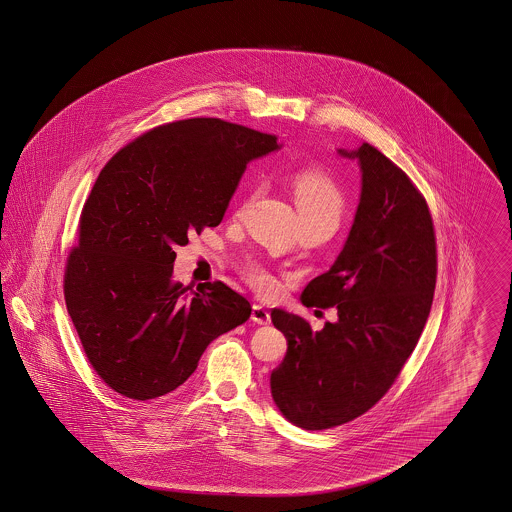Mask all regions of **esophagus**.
I'll return each instance as SVG.
<instances>
[{"mask_svg": "<svg viewBox=\"0 0 512 512\" xmlns=\"http://www.w3.org/2000/svg\"><path fill=\"white\" fill-rule=\"evenodd\" d=\"M251 320L257 322V324H268L270 322V313H268L263 305H253Z\"/></svg>", "mask_w": 512, "mask_h": 512, "instance_id": "1", "label": "esophagus"}]
</instances>
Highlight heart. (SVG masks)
<instances>
[{"instance_id":"1","label":"heart","mask_w":512,"mask_h":512,"mask_svg":"<svg viewBox=\"0 0 512 512\" xmlns=\"http://www.w3.org/2000/svg\"><path fill=\"white\" fill-rule=\"evenodd\" d=\"M292 184L299 219L324 222L336 230L345 209V197L338 184L330 176L318 171H299L293 176ZM249 280L261 292L274 290V278L265 268L251 265Z\"/></svg>"}]
</instances>
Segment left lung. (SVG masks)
<instances>
[{"label":"left lung","instance_id":"left-lung-1","mask_svg":"<svg viewBox=\"0 0 512 512\" xmlns=\"http://www.w3.org/2000/svg\"><path fill=\"white\" fill-rule=\"evenodd\" d=\"M338 153L361 169L357 213L334 265L301 293L307 307H336L338 320L313 332L293 313H270L288 340L270 374L272 401L305 430L345 424L382 399L418 343L436 290L424 197L376 147Z\"/></svg>","mask_w":512,"mask_h":512}]
</instances>
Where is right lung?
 I'll use <instances>...</instances> for the list:
<instances>
[{
  "label": "right lung",
  "mask_w": 512,
  "mask_h": 512,
  "mask_svg": "<svg viewBox=\"0 0 512 512\" xmlns=\"http://www.w3.org/2000/svg\"><path fill=\"white\" fill-rule=\"evenodd\" d=\"M280 147L240 124L188 119L149 130L99 172L65 270V301L111 390L138 401L171 393L211 341L249 318V301L222 282L195 293L174 282V249L219 226L247 163Z\"/></svg>",
  "instance_id": "1"
}]
</instances>
